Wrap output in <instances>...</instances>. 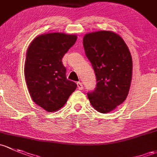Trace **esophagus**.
I'll return each instance as SVG.
<instances>
[{"label":"esophagus","mask_w":157,"mask_h":157,"mask_svg":"<svg viewBox=\"0 0 157 157\" xmlns=\"http://www.w3.org/2000/svg\"><path fill=\"white\" fill-rule=\"evenodd\" d=\"M77 86H78V90H82V89H83V88H84L83 85H82V82H77Z\"/></svg>","instance_id":"1"}]
</instances>
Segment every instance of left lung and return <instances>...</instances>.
Masks as SVG:
<instances>
[{
  "label": "left lung",
  "instance_id": "left-lung-1",
  "mask_svg": "<svg viewBox=\"0 0 157 157\" xmlns=\"http://www.w3.org/2000/svg\"><path fill=\"white\" fill-rule=\"evenodd\" d=\"M85 54L97 79L95 89L88 92L90 104L107 113L126 99L132 77V59L124 40L111 31H99L84 36Z\"/></svg>",
  "mask_w": 157,
  "mask_h": 157
}]
</instances>
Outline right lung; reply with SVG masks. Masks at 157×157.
Returning a JSON list of instances; mask_svg holds the SVG:
<instances>
[{"label": "right lung", "mask_w": 157, "mask_h": 157, "mask_svg": "<svg viewBox=\"0 0 157 157\" xmlns=\"http://www.w3.org/2000/svg\"><path fill=\"white\" fill-rule=\"evenodd\" d=\"M76 39V35L44 34L36 37L27 49L24 68L27 87L32 101L48 112L62 108L77 88L67 78L62 63Z\"/></svg>", "instance_id": "right-lung-1"}]
</instances>
